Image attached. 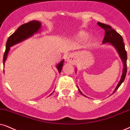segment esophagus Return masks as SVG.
Returning a JSON list of instances; mask_svg holds the SVG:
<instances>
[{
  "label": "esophagus",
  "instance_id": "obj_1",
  "mask_svg": "<svg viewBox=\"0 0 130 130\" xmlns=\"http://www.w3.org/2000/svg\"><path fill=\"white\" fill-rule=\"evenodd\" d=\"M67 61L68 62H69V63H73L74 62H75L74 56L73 55H72V54H71V55H70L68 57H67Z\"/></svg>",
  "mask_w": 130,
  "mask_h": 130
}]
</instances>
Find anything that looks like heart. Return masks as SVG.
Returning a JSON list of instances; mask_svg holds the SVG:
<instances>
[{"label":"heart","instance_id":"obj_1","mask_svg":"<svg viewBox=\"0 0 130 130\" xmlns=\"http://www.w3.org/2000/svg\"><path fill=\"white\" fill-rule=\"evenodd\" d=\"M88 36L89 34L88 32L83 30H80L79 32H77L76 35H75V39H76L77 41H82L85 40V39L88 37Z\"/></svg>","mask_w":130,"mask_h":130}]
</instances>
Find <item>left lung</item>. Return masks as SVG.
Instances as JSON below:
<instances>
[{
    "instance_id": "8db88e82",
    "label": "left lung",
    "mask_w": 130,
    "mask_h": 130,
    "mask_svg": "<svg viewBox=\"0 0 130 130\" xmlns=\"http://www.w3.org/2000/svg\"><path fill=\"white\" fill-rule=\"evenodd\" d=\"M97 24L98 26H100L101 28L104 29L105 30V36L104 39H103V44L107 43L110 44V45H112L116 49V50L117 51L118 55H119L120 58H121V59L123 63V70L122 76H121V79H120L119 83H118L117 86H116V88L115 89L114 91L111 93V94H113L119 88V86L123 83V82L125 80V78L126 71H127V68H126V67H127L126 66L127 54H126V52L125 50V45L124 42H123V38L121 36V35L118 34L116 30H115L114 29L111 28V26L101 23L100 22H98ZM77 88H78V91L80 92V93L83 95V96L86 97V95L83 94L82 92L80 91V90L79 89L78 86H77Z\"/></svg>"
}]
</instances>
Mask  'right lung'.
I'll use <instances>...</instances> for the list:
<instances>
[{"mask_svg":"<svg viewBox=\"0 0 130 130\" xmlns=\"http://www.w3.org/2000/svg\"><path fill=\"white\" fill-rule=\"evenodd\" d=\"M41 25L42 24L40 21L37 20L31 21L30 22L22 24V25L20 26L19 28L17 29V30L8 38L6 44V50L4 55V59H3L4 66H5V63L8 53H9V50H10V47H12L13 45H15V44L23 41L26 40L29 38L32 37V36H34V34L40 32ZM63 62L64 60L63 59L59 63H57L56 65V68L59 73L61 72ZM54 91L50 95H52L54 92Z\"/></svg>","mask_w":130,"mask_h":130,"instance_id":"obj_1","label":"right lung"}]
</instances>
